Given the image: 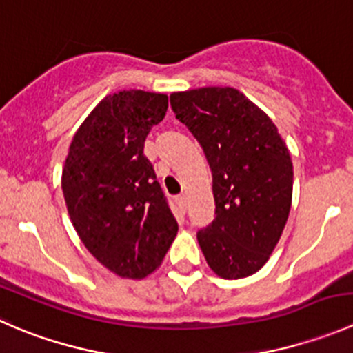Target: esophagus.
<instances>
[{"label": "esophagus", "instance_id": "34e87169", "mask_svg": "<svg viewBox=\"0 0 353 353\" xmlns=\"http://www.w3.org/2000/svg\"><path fill=\"white\" fill-rule=\"evenodd\" d=\"M176 203L179 205L181 210H184V208H186V196H184V194H179V196H176Z\"/></svg>", "mask_w": 353, "mask_h": 353}]
</instances>
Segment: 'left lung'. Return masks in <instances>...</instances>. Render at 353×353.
Wrapping results in <instances>:
<instances>
[{
  "label": "left lung",
  "mask_w": 353,
  "mask_h": 353,
  "mask_svg": "<svg viewBox=\"0 0 353 353\" xmlns=\"http://www.w3.org/2000/svg\"><path fill=\"white\" fill-rule=\"evenodd\" d=\"M170 107L212 170L215 217L196 232L205 260L224 279L255 274L292 207L293 163L278 128L232 88L172 93Z\"/></svg>",
  "instance_id": "obj_1"
}]
</instances>
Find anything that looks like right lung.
I'll return each mask as SVG.
<instances>
[{"mask_svg": "<svg viewBox=\"0 0 353 353\" xmlns=\"http://www.w3.org/2000/svg\"><path fill=\"white\" fill-rule=\"evenodd\" d=\"M167 94H108L82 122L61 174L68 215L91 255L122 278L152 274L177 234V221L145 157L163 121Z\"/></svg>", "mask_w": 353, "mask_h": 353, "instance_id": "right-lung-1", "label": "right lung"}]
</instances>
